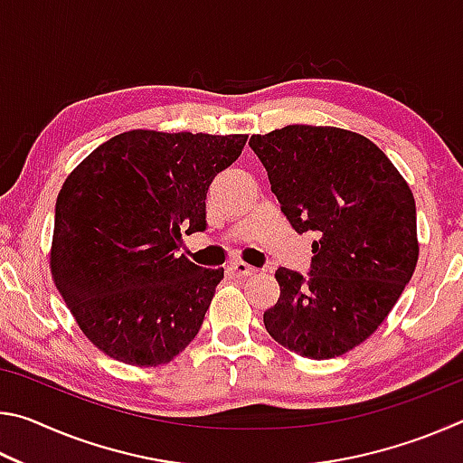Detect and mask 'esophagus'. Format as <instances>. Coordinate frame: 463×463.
<instances>
[{
  "label": "esophagus",
  "mask_w": 463,
  "mask_h": 463,
  "mask_svg": "<svg viewBox=\"0 0 463 463\" xmlns=\"http://www.w3.org/2000/svg\"><path fill=\"white\" fill-rule=\"evenodd\" d=\"M229 269L234 273V276L239 278H245V276H255L257 269L253 268V265H247L245 261H232L229 265Z\"/></svg>",
  "instance_id": "esophagus-1"
}]
</instances>
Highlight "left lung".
Wrapping results in <instances>:
<instances>
[{
  "label": "left lung",
  "mask_w": 463,
  "mask_h": 463,
  "mask_svg": "<svg viewBox=\"0 0 463 463\" xmlns=\"http://www.w3.org/2000/svg\"><path fill=\"white\" fill-rule=\"evenodd\" d=\"M249 146L296 232H315L310 273L279 268L268 333L308 359L347 354L378 328L419 260L409 184L370 138L292 124L253 135Z\"/></svg>",
  "instance_id": "left-lung-1"
}]
</instances>
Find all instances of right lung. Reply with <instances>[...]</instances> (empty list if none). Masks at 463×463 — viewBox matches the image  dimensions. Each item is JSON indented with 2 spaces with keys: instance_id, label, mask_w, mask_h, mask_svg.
<instances>
[{
  "instance_id": "1",
  "label": "right lung",
  "mask_w": 463,
  "mask_h": 463,
  "mask_svg": "<svg viewBox=\"0 0 463 463\" xmlns=\"http://www.w3.org/2000/svg\"><path fill=\"white\" fill-rule=\"evenodd\" d=\"M247 135L130 130L85 156L54 208L51 273L83 335L122 364H167L198 335L224 269L175 257Z\"/></svg>"
}]
</instances>
